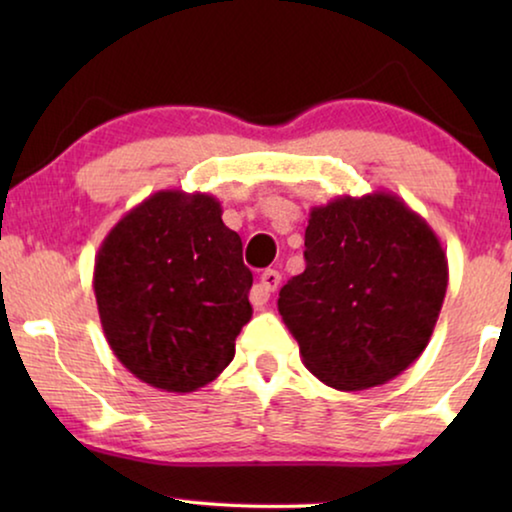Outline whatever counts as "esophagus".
<instances>
[{
    "mask_svg": "<svg viewBox=\"0 0 512 512\" xmlns=\"http://www.w3.org/2000/svg\"><path fill=\"white\" fill-rule=\"evenodd\" d=\"M279 282H282V275H279L277 270H265L263 275L258 277L254 289H251V293H249L251 303H254L256 307H263L270 300V293L277 291Z\"/></svg>",
    "mask_w": 512,
    "mask_h": 512,
    "instance_id": "34e87169",
    "label": "esophagus"
}]
</instances>
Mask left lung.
<instances>
[{
	"label": "left lung",
	"mask_w": 512,
	"mask_h": 512,
	"mask_svg": "<svg viewBox=\"0 0 512 512\" xmlns=\"http://www.w3.org/2000/svg\"><path fill=\"white\" fill-rule=\"evenodd\" d=\"M305 272L279 291V314L305 368L361 391L401 375L429 345L447 291L438 235L394 193L312 207Z\"/></svg>",
	"instance_id": "1"
}]
</instances>
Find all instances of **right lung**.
I'll use <instances>...</instances> for the list:
<instances>
[{
	"mask_svg": "<svg viewBox=\"0 0 512 512\" xmlns=\"http://www.w3.org/2000/svg\"><path fill=\"white\" fill-rule=\"evenodd\" d=\"M207 193L158 191L100 244L93 289L116 359L149 387L188 394L223 373L251 319L242 240Z\"/></svg>",
	"mask_w": 512,
	"mask_h": 512,
	"instance_id": "1",
	"label": "right lung"
}]
</instances>
